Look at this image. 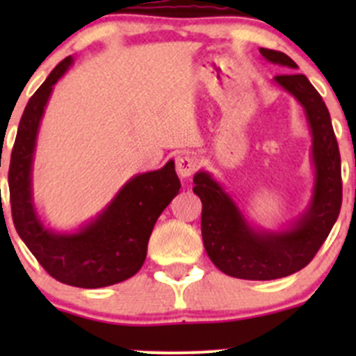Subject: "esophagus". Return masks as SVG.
I'll return each mask as SVG.
<instances>
[{"label": "esophagus", "mask_w": 356, "mask_h": 356, "mask_svg": "<svg viewBox=\"0 0 356 356\" xmlns=\"http://www.w3.org/2000/svg\"><path fill=\"white\" fill-rule=\"evenodd\" d=\"M198 168V160H196L193 155H179L175 158V170H177L179 177L186 179V177H191L195 174V170Z\"/></svg>", "instance_id": "34e87169"}]
</instances>
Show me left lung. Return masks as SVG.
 Returning a JSON list of instances; mask_svg holds the SVG:
<instances>
[{"mask_svg": "<svg viewBox=\"0 0 356 356\" xmlns=\"http://www.w3.org/2000/svg\"><path fill=\"white\" fill-rule=\"evenodd\" d=\"M260 53L268 62L298 68L284 53ZM274 81L301 103L310 125L315 186L308 210L286 231H257L210 174L198 172L193 188L203 204L201 236L208 257L224 274L248 281L286 277L307 267L327 239L343 200L339 148L324 99L303 74L289 72Z\"/></svg>", "mask_w": 356, "mask_h": 356, "instance_id": "8db88e82", "label": "left lung"}]
</instances>
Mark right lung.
<instances>
[{"label":"right lung","mask_w":356,"mask_h":356,"mask_svg":"<svg viewBox=\"0 0 356 356\" xmlns=\"http://www.w3.org/2000/svg\"><path fill=\"white\" fill-rule=\"evenodd\" d=\"M74 60L55 67L25 106L8 170L10 204L17 232L56 281L75 288H105L132 277L143 267L155 222L181 189L174 161L125 182L95 220L72 234L44 227L32 203V156L39 122L53 86Z\"/></svg>","instance_id":"1"}]
</instances>
